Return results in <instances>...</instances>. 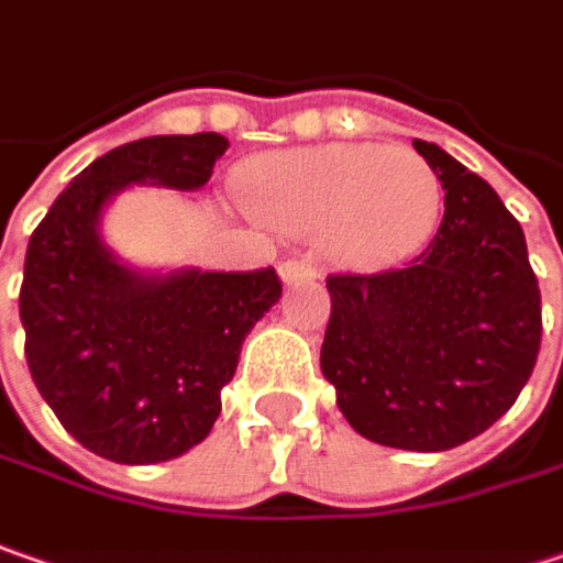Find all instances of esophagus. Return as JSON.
Segmentation results:
<instances>
[{"label":"esophagus","mask_w":563,"mask_h":563,"mask_svg":"<svg viewBox=\"0 0 563 563\" xmlns=\"http://www.w3.org/2000/svg\"><path fill=\"white\" fill-rule=\"evenodd\" d=\"M314 277H318V267L311 264V257H286L280 264V280L286 286L299 280H314Z\"/></svg>","instance_id":"1"}]
</instances>
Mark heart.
I'll use <instances>...</instances> for the list:
<instances>
[{
	"label": "heart",
	"mask_w": 563,
	"mask_h": 563,
	"mask_svg": "<svg viewBox=\"0 0 563 563\" xmlns=\"http://www.w3.org/2000/svg\"><path fill=\"white\" fill-rule=\"evenodd\" d=\"M239 201L280 233H314L336 264L380 271L426 242L441 210V183L406 147L321 144L277 151L239 173Z\"/></svg>",
	"instance_id": "heart-1"
}]
</instances>
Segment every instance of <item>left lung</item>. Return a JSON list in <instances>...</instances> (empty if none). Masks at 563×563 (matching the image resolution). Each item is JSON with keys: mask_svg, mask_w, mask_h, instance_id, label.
<instances>
[{"mask_svg": "<svg viewBox=\"0 0 563 563\" xmlns=\"http://www.w3.org/2000/svg\"><path fill=\"white\" fill-rule=\"evenodd\" d=\"M412 147L444 188V220L406 267L330 274L321 372L362 438L431 453L473 441L520 397L542 296L498 191L438 144Z\"/></svg>", "mask_w": 563, "mask_h": 563, "instance_id": "1", "label": "left lung"}]
</instances>
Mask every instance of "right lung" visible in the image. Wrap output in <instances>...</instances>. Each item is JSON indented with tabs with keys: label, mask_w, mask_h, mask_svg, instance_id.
<instances>
[{
	"label": "right lung",
	"mask_w": 563,
	"mask_h": 563,
	"mask_svg": "<svg viewBox=\"0 0 563 563\" xmlns=\"http://www.w3.org/2000/svg\"><path fill=\"white\" fill-rule=\"evenodd\" d=\"M227 147L217 132L122 144L71 179L27 242L18 308L31 378L62 428L103 460L163 463L201 444L245 333L280 299L274 267L141 274L100 235L112 195L195 191Z\"/></svg>",
	"instance_id": "add662e5"
}]
</instances>
